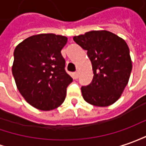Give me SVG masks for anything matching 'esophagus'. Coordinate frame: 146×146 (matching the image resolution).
<instances>
[{
    "mask_svg": "<svg viewBox=\"0 0 146 146\" xmlns=\"http://www.w3.org/2000/svg\"><path fill=\"white\" fill-rule=\"evenodd\" d=\"M78 76H79V73H78V72H75V73H73V79H77L78 78Z\"/></svg>",
    "mask_w": 146,
    "mask_h": 146,
    "instance_id": "34e87169",
    "label": "esophagus"
}]
</instances>
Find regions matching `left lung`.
<instances>
[{
	"instance_id": "1",
	"label": "left lung",
	"mask_w": 146,
	"mask_h": 146,
	"mask_svg": "<svg viewBox=\"0 0 146 146\" xmlns=\"http://www.w3.org/2000/svg\"><path fill=\"white\" fill-rule=\"evenodd\" d=\"M73 40L87 50L93 67L92 82L81 87L84 100L99 107L113 104L127 86L132 71L126 42L106 30L87 32L73 36Z\"/></svg>"
}]
</instances>
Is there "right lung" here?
Listing matches in <instances>:
<instances>
[{"mask_svg": "<svg viewBox=\"0 0 146 146\" xmlns=\"http://www.w3.org/2000/svg\"><path fill=\"white\" fill-rule=\"evenodd\" d=\"M65 36L42 33L31 36L16 47L12 72L19 92L40 110H52L64 102L73 78L65 72L61 49Z\"/></svg>", "mask_w": 146, "mask_h": 146, "instance_id": "1", "label": "right lung"}]
</instances>
